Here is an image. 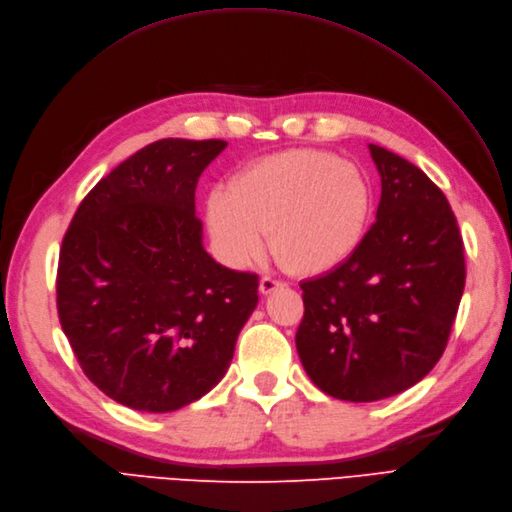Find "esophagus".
Returning <instances> with one entry per match:
<instances>
[{
    "mask_svg": "<svg viewBox=\"0 0 512 512\" xmlns=\"http://www.w3.org/2000/svg\"><path fill=\"white\" fill-rule=\"evenodd\" d=\"M281 285H283L281 279H275V277H271V275H264V277L260 279V292H262V294H271V292H275L277 288H281Z\"/></svg>",
    "mask_w": 512,
    "mask_h": 512,
    "instance_id": "1",
    "label": "esophagus"
}]
</instances>
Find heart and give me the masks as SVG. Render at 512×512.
I'll return each mask as SVG.
<instances>
[{
	"instance_id": "obj_1",
	"label": "heart",
	"mask_w": 512,
	"mask_h": 512,
	"mask_svg": "<svg viewBox=\"0 0 512 512\" xmlns=\"http://www.w3.org/2000/svg\"><path fill=\"white\" fill-rule=\"evenodd\" d=\"M372 185L353 161L317 149L267 155L212 193L208 222L222 256L237 267L262 258L271 233L281 267L327 273L349 260L370 227Z\"/></svg>"
}]
</instances>
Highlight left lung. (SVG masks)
<instances>
[{
    "label": "left lung",
    "instance_id": "obj_1",
    "mask_svg": "<svg viewBox=\"0 0 512 512\" xmlns=\"http://www.w3.org/2000/svg\"><path fill=\"white\" fill-rule=\"evenodd\" d=\"M382 195L359 250L302 281L296 349L323 393L367 403L420 382L441 359L464 292V243L443 191L370 145Z\"/></svg>",
    "mask_w": 512,
    "mask_h": 512
}]
</instances>
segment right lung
<instances>
[{"mask_svg":"<svg viewBox=\"0 0 512 512\" xmlns=\"http://www.w3.org/2000/svg\"><path fill=\"white\" fill-rule=\"evenodd\" d=\"M224 140L163 138L81 199L63 237L56 309L90 382L140 412L206 395L258 304V275L201 245L195 189Z\"/></svg>","mask_w":512,"mask_h":512,"instance_id":"add662e5","label":"right lung"}]
</instances>
